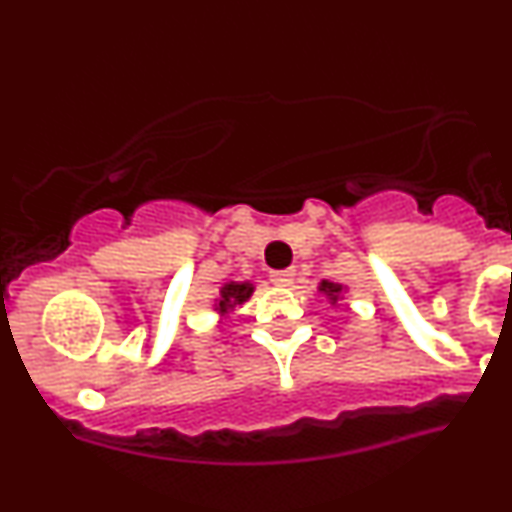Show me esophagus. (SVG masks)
<instances>
[{"mask_svg":"<svg viewBox=\"0 0 512 512\" xmlns=\"http://www.w3.org/2000/svg\"><path fill=\"white\" fill-rule=\"evenodd\" d=\"M269 276H272V284L276 286H291L296 272H293V269H279V272H272Z\"/></svg>","mask_w":512,"mask_h":512,"instance_id":"34e87169","label":"esophagus"}]
</instances>
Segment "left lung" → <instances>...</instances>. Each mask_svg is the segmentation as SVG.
I'll return each mask as SVG.
<instances>
[{
  "label": "left lung",
  "instance_id": "1",
  "mask_svg": "<svg viewBox=\"0 0 512 512\" xmlns=\"http://www.w3.org/2000/svg\"><path fill=\"white\" fill-rule=\"evenodd\" d=\"M346 291L349 289H346L344 284H337V281H330V279H322L320 284H317V293H322V298H327V303L330 305L342 303Z\"/></svg>",
  "mask_w": 512,
  "mask_h": 512
}]
</instances>
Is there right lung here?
I'll return each instance as SVG.
<instances>
[{
    "label": "right lung",
    "instance_id": "add662e5",
    "mask_svg": "<svg viewBox=\"0 0 512 512\" xmlns=\"http://www.w3.org/2000/svg\"><path fill=\"white\" fill-rule=\"evenodd\" d=\"M255 293V284L252 281H226L219 289V298H214V310L216 315L228 317L233 310L240 308L250 301V296Z\"/></svg>",
    "mask_w": 512,
    "mask_h": 512
}]
</instances>
